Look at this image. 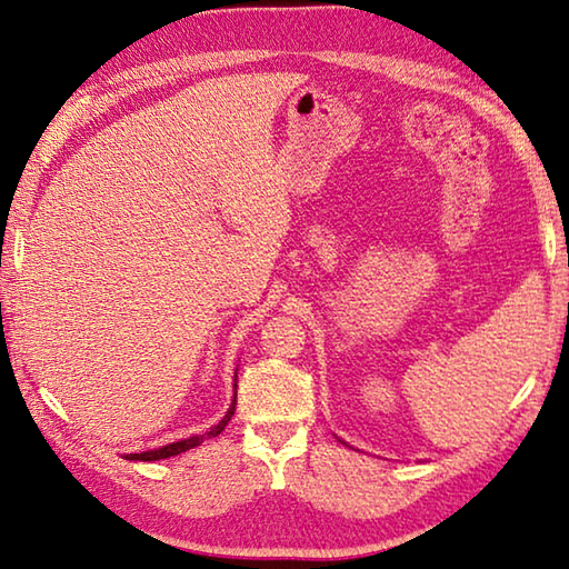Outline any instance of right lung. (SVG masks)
Returning <instances> with one entry per match:
<instances>
[{"label":"right lung","mask_w":569,"mask_h":569,"mask_svg":"<svg viewBox=\"0 0 569 569\" xmlns=\"http://www.w3.org/2000/svg\"><path fill=\"white\" fill-rule=\"evenodd\" d=\"M236 387H238V373H236L233 389H236ZM233 413H236V397H233V401H230L226 417L220 419L218 423H213V427H210L208 431H203V435H192V437H188V439L172 441V445H166V447H158V449H150V451H140V455H128L124 459H130V461H158V459L178 457V455H182V451H188V449H192V447H200L206 439L218 437L220 431H223V429L228 427V421H230V417H233Z\"/></svg>","instance_id":"1"}]
</instances>
